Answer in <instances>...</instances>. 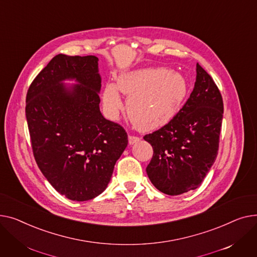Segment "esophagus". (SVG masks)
Listing matches in <instances>:
<instances>
[{
    "label": "esophagus",
    "instance_id": "obj_1",
    "mask_svg": "<svg viewBox=\"0 0 257 257\" xmlns=\"http://www.w3.org/2000/svg\"><path fill=\"white\" fill-rule=\"evenodd\" d=\"M140 141L139 137H135V136H128V144L133 145L135 143H137Z\"/></svg>",
    "mask_w": 257,
    "mask_h": 257
}]
</instances>
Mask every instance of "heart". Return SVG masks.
Returning <instances> with one entry per match:
<instances>
[{
	"label": "heart",
	"mask_w": 257,
	"mask_h": 257,
	"mask_svg": "<svg viewBox=\"0 0 257 257\" xmlns=\"http://www.w3.org/2000/svg\"><path fill=\"white\" fill-rule=\"evenodd\" d=\"M120 92L128 96L127 112L134 124L144 132L167 124L187 99L189 85L185 75L165 67L144 68L120 74L102 91L105 113L112 119L122 110Z\"/></svg>",
	"instance_id": "heart-1"
}]
</instances>
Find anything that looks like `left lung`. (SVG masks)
<instances>
[{"mask_svg": "<svg viewBox=\"0 0 257 257\" xmlns=\"http://www.w3.org/2000/svg\"><path fill=\"white\" fill-rule=\"evenodd\" d=\"M222 118L219 89L197 63L194 89L183 109L144 137L154 148L146 172L159 191L176 196L201 185L218 154Z\"/></svg>", "mask_w": 257, "mask_h": 257, "instance_id": "1", "label": "left lung"}]
</instances>
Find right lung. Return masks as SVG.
Returning a JSON list of instances; mask_svg holds the SVG:
<instances>
[{"label": "right lung", "mask_w": 257, "mask_h": 257, "mask_svg": "<svg viewBox=\"0 0 257 257\" xmlns=\"http://www.w3.org/2000/svg\"><path fill=\"white\" fill-rule=\"evenodd\" d=\"M100 87L97 57L60 54L27 93L36 163L53 188L73 201L93 199L105 190L127 146L125 131L100 113Z\"/></svg>", "instance_id": "obj_1"}]
</instances>
